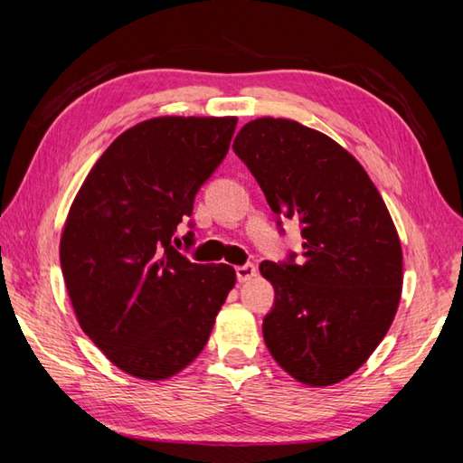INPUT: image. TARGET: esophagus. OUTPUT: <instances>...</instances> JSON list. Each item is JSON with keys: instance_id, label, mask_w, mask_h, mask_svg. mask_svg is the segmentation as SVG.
<instances>
[{"instance_id": "obj_1", "label": "esophagus", "mask_w": 463, "mask_h": 463, "mask_svg": "<svg viewBox=\"0 0 463 463\" xmlns=\"http://www.w3.org/2000/svg\"><path fill=\"white\" fill-rule=\"evenodd\" d=\"M257 276V268L255 265H250V263H247V265H239L237 268V279L241 281H249V279H253Z\"/></svg>"}]
</instances>
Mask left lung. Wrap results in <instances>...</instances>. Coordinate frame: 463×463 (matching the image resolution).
<instances>
[{
	"label": "left lung",
	"mask_w": 463,
	"mask_h": 463,
	"mask_svg": "<svg viewBox=\"0 0 463 463\" xmlns=\"http://www.w3.org/2000/svg\"><path fill=\"white\" fill-rule=\"evenodd\" d=\"M232 148L273 213L302 224V265H260L276 289L265 345L294 380L339 383L370 359L401 304L402 247L386 203L347 148L296 120H250Z\"/></svg>",
	"instance_id": "left-lung-1"
}]
</instances>
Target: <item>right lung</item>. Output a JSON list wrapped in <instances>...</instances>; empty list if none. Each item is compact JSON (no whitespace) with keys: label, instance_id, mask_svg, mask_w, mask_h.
Masks as SVG:
<instances>
[{"label":"right lung","instance_id":"1","mask_svg":"<svg viewBox=\"0 0 463 463\" xmlns=\"http://www.w3.org/2000/svg\"><path fill=\"white\" fill-rule=\"evenodd\" d=\"M234 127V116L138 122L101 153L69 208L59 253L77 323L132 378L185 370L237 281L231 265L192 263L171 247Z\"/></svg>","mask_w":463,"mask_h":463}]
</instances>
